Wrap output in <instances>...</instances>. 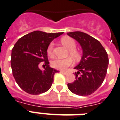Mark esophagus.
I'll list each match as a JSON object with an SVG mask.
<instances>
[{
	"label": "esophagus",
	"mask_w": 120,
	"mask_h": 120,
	"mask_svg": "<svg viewBox=\"0 0 120 120\" xmlns=\"http://www.w3.org/2000/svg\"><path fill=\"white\" fill-rule=\"evenodd\" d=\"M61 73H63V74H64V75H67L68 74V73L67 72H66V71H60Z\"/></svg>",
	"instance_id": "obj_1"
}]
</instances>
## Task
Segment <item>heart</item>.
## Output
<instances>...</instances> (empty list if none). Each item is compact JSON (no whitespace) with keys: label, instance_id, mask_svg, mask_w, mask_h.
<instances>
[{"label":"heart","instance_id":"obj_1","mask_svg":"<svg viewBox=\"0 0 120 120\" xmlns=\"http://www.w3.org/2000/svg\"><path fill=\"white\" fill-rule=\"evenodd\" d=\"M61 42L64 45L69 49V55L75 60H78L80 58L81 55L80 51L76 49V42L73 38L69 37H64L61 39ZM53 46L54 44L51 42L47 49V53L49 56H53ZM73 64V59L71 57H67L65 59H55L51 63V66L56 70L65 71L68 68Z\"/></svg>","mask_w":120,"mask_h":120}]
</instances>
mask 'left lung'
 <instances>
[{
  "instance_id": "8db88e82",
  "label": "left lung",
  "mask_w": 120,
  "mask_h": 120,
  "mask_svg": "<svg viewBox=\"0 0 120 120\" xmlns=\"http://www.w3.org/2000/svg\"><path fill=\"white\" fill-rule=\"evenodd\" d=\"M67 34L78 41L83 49L80 63L75 68L78 70L75 73L76 80L68 83V87L76 95H90L104 82L109 64L108 54L99 41L87 33L73 31Z\"/></svg>"
}]
</instances>
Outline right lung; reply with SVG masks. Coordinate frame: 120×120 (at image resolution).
<instances>
[{
  "label": "right lung",
  "instance_id": "right-lung-1",
  "mask_svg": "<svg viewBox=\"0 0 120 120\" xmlns=\"http://www.w3.org/2000/svg\"><path fill=\"white\" fill-rule=\"evenodd\" d=\"M63 33L34 31L20 38L14 45L11 59L12 75L26 92L38 95L51 87L54 76L58 71L49 65L47 49L53 40ZM41 62L46 65L44 71L38 68Z\"/></svg>",
  "mask_w": 120,
  "mask_h": 120
}]
</instances>
